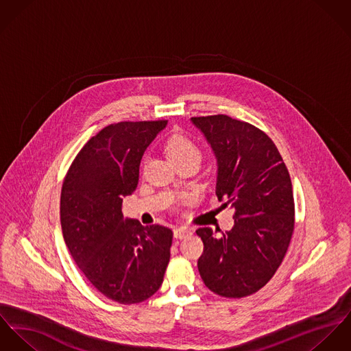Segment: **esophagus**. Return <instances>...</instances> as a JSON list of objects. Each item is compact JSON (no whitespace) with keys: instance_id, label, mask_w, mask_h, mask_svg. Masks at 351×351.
<instances>
[{"instance_id":"obj_1","label":"esophagus","mask_w":351,"mask_h":351,"mask_svg":"<svg viewBox=\"0 0 351 351\" xmlns=\"http://www.w3.org/2000/svg\"><path fill=\"white\" fill-rule=\"evenodd\" d=\"M191 234H193V232L189 228H178V229L173 230V237L179 238V239H183V238H186V237H189Z\"/></svg>"}]
</instances>
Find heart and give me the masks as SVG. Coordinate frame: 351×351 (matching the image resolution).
Segmentation results:
<instances>
[{"label":"heart","instance_id":"obj_1","mask_svg":"<svg viewBox=\"0 0 351 351\" xmlns=\"http://www.w3.org/2000/svg\"><path fill=\"white\" fill-rule=\"evenodd\" d=\"M167 155L172 162L184 160V158H200V148L194 140L184 134H175L167 141Z\"/></svg>","mask_w":351,"mask_h":351}]
</instances>
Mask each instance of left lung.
Instances as JSON below:
<instances>
[{
    "label": "left lung",
    "mask_w": 351,
    "mask_h": 351,
    "mask_svg": "<svg viewBox=\"0 0 351 351\" xmlns=\"http://www.w3.org/2000/svg\"><path fill=\"white\" fill-rule=\"evenodd\" d=\"M191 122L217 158L218 200L235 210L232 230H196L204 245L197 269L214 293L243 298L272 278L289 246L295 226L291 178L258 128L223 114Z\"/></svg>",
    "instance_id": "8db88e82"
}]
</instances>
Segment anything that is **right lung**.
Wrapping results in <instances>:
<instances>
[{
  "label": "right lung",
  "mask_w": 351,
  "mask_h": 351,
  "mask_svg": "<svg viewBox=\"0 0 351 351\" xmlns=\"http://www.w3.org/2000/svg\"><path fill=\"white\" fill-rule=\"evenodd\" d=\"M168 121L118 122L80 149L63 182L64 242L87 280L121 304L147 300L161 287L172 230L123 218L122 197L138 184L144 152Z\"/></svg>",
  "instance_id": "obj_1"
}]
</instances>
